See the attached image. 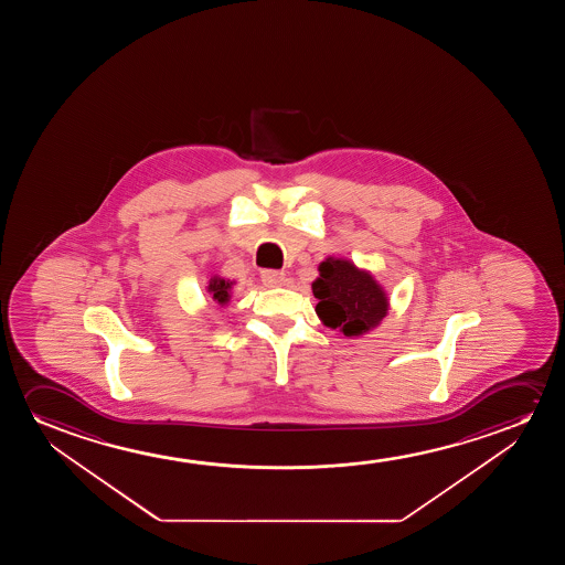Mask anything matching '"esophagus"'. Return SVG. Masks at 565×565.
<instances>
[{
  "label": "esophagus",
  "mask_w": 565,
  "mask_h": 565,
  "mask_svg": "<svg viewBox=\"0 0 565 565\" xmlns=\"http://www.w3.org/2000/svg\"><path fill=\"white\" fill-rule=\"evenodd\" d=\"M260 278H263L264 286L279 287L284 286V281H286V274L279 270H263Z\"/></svg>",
  "instance_id": "34e87169"
}]
</instances>
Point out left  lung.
<instances>
[{"label":"left lung","instance_id":"obj_1","mask_svg":"<svg viewBox=\"0 0 565 565\" xmlns=\"http://www.w3.org/2000/svg\"><path fill=\"white\" fill-rule=\"evenodd\" d=\"M312 294L318 299L317 315L322 324L340 330L345 338H361L379 328L390 309L386 289L371 271L349 258L328 256L318 264Z\"/></svg>","mask_w":565,"mask_h":565}]
</instances>
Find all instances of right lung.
<instances>
[{"label":"right lung","mask_w":565,"mask_h":565,"mask_svg":"<svg viewBox=\"0 0 565 565\" xmlns=\"http://www.w3.org/2000/svg\"><path fill=\"white\" fill-rule=\"evenodd\" d=\"M233 284L232 279L222 278V276H212L209 278V286H206V291H209L210 297H212V301L220 305V307H225L227 302L232 301V289Z\"/></svg>","instance_id":"1"}]
</instances>
